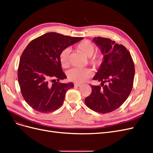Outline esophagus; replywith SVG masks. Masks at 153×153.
Masks as SVG:
<instances>
[{
  "label": "esophagus",
  "mask_w": 153,
  "mask_h": 153,
  "mask_svg": "<svg viewBox=\"0 0 153 153\" xmlns=\"http://www.w3.org/2000/svg\"><path fill=\"white\" fill-rule=\"evenodd\" d=\"M74 85H75V87H80L82 85V84H79V83H75V84H74Z\"/></svg>",
  "instance_id": "34e87169"
}]
</instances>
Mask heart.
I'll list each match as a JSON object with an SVG mask.
<instances>
[{
  "label": "heart",
  "instance_id": "b5f03b06",
  "mask_svg": "<svg viewBox=\"0 0 153 153\" xmlns=\"http://www.w3.org/2000/svg\"><path fill=\"white\" fill-rule=\"evenodd\" d=\"M75 48L88 57V63L95 68H98L104 62L105 54L102 51L94 52L96 45L92 41L84 39L75 45ZM70 50L68 48L62 49L59 55L60 64L62 68L69 66ZM92 75V71L88 68H73L68 72V78L69 81L82 83Z\"/></svg>",
  "mask_w": 153,
  "mask_h": 153
}]
</instances>
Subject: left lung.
<instances>
[{"label":"left lung","mask_w":153,"mask_h":153,"mask_svg":"<svg viewBox=\"0 0 153 153\" xmlns=\"http://www.w3.org/2000/svg\"><path fill=\"white\" fill-rule=\"evenodd\" d=\"M93 41L105 53V58L93 78L101 82V86L91 85V94L85 99V103L96 112L110 113L119 108L130 94L135 66L130 53L123 45L101 37Z\"/></svg>","instance_id":"left-lung-1"}]
</instances>
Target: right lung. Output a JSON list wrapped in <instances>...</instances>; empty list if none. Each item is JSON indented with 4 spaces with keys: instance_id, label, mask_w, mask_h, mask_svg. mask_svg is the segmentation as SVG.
I'll use <instances>...</instances> for the list:
<instances>
[{
    "instance_id": "obj_1",
    "label": "right lung",
    "mask_w": 153,
    "mask_h": 153,
    "mask_svg": "<svg viewBox=\"0 0 153 153\" xmlns=\"http://www.w3.org/2000/svg\"><path fill=\"white\" fill-rule=\"evenodd\" d=\"M82 39L48 32L27 46L20 59L18 80L23 98L32 108L50 113L62 105L66 92L74 85L59 82L66 76L59 55L62 49Z\"/></svg>"
}]
</instances>
